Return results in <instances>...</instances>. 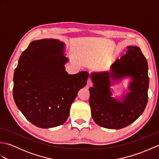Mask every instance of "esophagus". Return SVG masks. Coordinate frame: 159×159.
<instances>
[{"mask_svg": "<svg viewBox=\"0 0 159 159\" xmlns=\"http://www.w3.org/2000/svg\"><path fill=\"white\" fill-rule=\"evenodd\" d=\"M92 85V80H91L90 79H88L87 80V85L86 87L87 88H89V87Z\"/></svg>", "mask_w": 159, "mask_h": 159, "instance_id": "obj_1", "label": "esophagus"}]
</instances>
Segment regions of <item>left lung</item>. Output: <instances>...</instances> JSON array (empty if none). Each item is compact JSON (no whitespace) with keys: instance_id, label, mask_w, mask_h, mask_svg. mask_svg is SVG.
Returning a JSON list of instances; mask_svg holds the SVG:
<instances>
[{"instance_id":"1","label":"left lung","mask_w":159,"mask_h":159,"mask_svg":"<svg viewBox=\"0 0 159 159\" xmlns=\"http://www.w3.org/2000/svg\"><path fill=\"white\" fill-rule=\"evenodd\" d=\"M127 51L111 66L110 71L92 72L89 104L94 121L103 128L120 129L134 122L146 109L149 88L148 66L137 46H127ZM130 77L129 92L121 101L112 97L110 86Z\"/></svg>"}]
</instances>
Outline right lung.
Returning <instances> with one entry per match:
<instances>
[{
	"label": "right lung",
	"instance_id": "add662e5",
	"mask_svg": "<svg viewBox=\"0 0 159 159\" xmlns=\"http://www.w3.org/2000/svg\"><path fill=\"white\" fill-rule=\"evenodd\" d=\"M66 46L55 39L30 43L20 55L13 75L16 106L33 125L49 128L63 124L78 92L87 84L89 73L66 72Z\"/></svg>",
	"mask_w": 159,
	"mask_h": 159
}]
</instances>
